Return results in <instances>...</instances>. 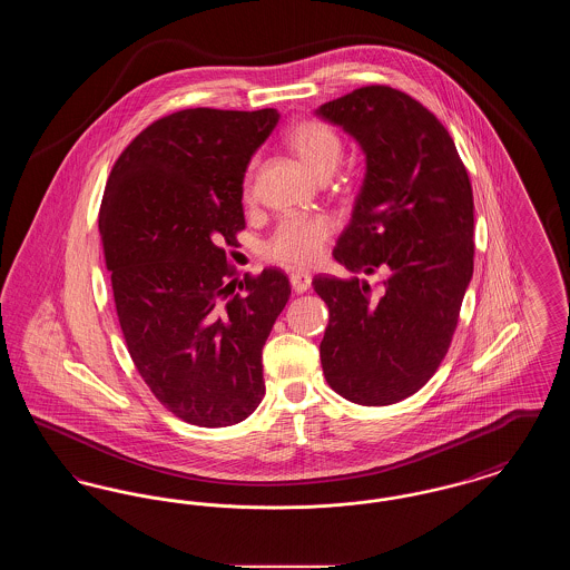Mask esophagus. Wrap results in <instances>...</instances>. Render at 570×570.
<instances>
[{
	"label": "esophagus",
	"instance_id": "esophagus-1",
	"mask_svg": "<svg viewBox=\"0 0 570 570\" xmlns=\"http://www.w3.org/2000/svg\"><path fill=\"white\" fill-rule=\"evenodd\" d=\"M291 286L297 295H303L309 286H312V275L307 272H293L291 273Z\"/></svg>",
	"mask_w": 570,
	"mask_h": 570
}]
</instances>
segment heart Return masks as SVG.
Listing matches in <instances>:
<instances>
[{"label":"heart","instance_id":"heart-1","mask_svg":"<svg viewBox=\"0 0 570 570\" xmlns=\"http://www.w3.org/2000/svg\"><path fill=\"white\" fill-rule=\"evenodd\" d=\"M284 145L321 181L335 173L344 156L340 135L318 119H301L293 124L284 132ZM331 235L333 222L328 217H288L277 224L265 244V256L284 267H312L323 256Z\"/></svg>","mask_w":570,"mask_h":570}]
</instances>
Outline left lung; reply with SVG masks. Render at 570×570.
Listing matches in <instances>:
<instances>
[{"label": "left lung", "instance_id": "obj_1", "mask_svg": "<svg viewBox=\"0 0 570 570\" xmlns=\"http://www.w3.org/2000/svg\"><path fill=\"white\" fill-rule=\"evenodd\" d=\"M353 136L365 179L333 256L358 277H314L328 307L321 363L328 386L361 406L414 395L451 346L474 269V200L458 147L432 110L370 85L316 109Z\"/></svg>", "mask_w": 570, "mask_h": 570}]
</instances>
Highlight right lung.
<instances>
[{
    "mask_svg": "<svg viewBox=\"0 0 570 570\" xmlns=\"http://www.w3.org/2000/svg\"><path fill=\"white\" fill-rule=\"evenodd\" d=\"M279 112L186 109L147 126L110 170L100 237L117 318L158 402L198 428L247 419L263 346L291 297L279 269L235 286L226 245L245 228L244 177Z\"/></svg>",
    "mask_w": 570,
    "mask_h": 570,
    "instance_id": "right-lung-1",
    "label": "right lung"
}]
</instances>
